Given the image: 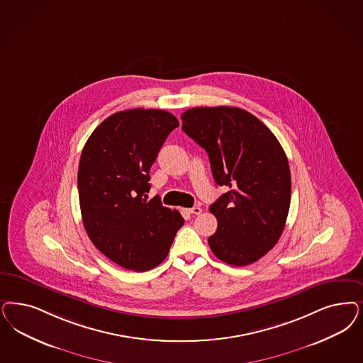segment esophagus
<instances>
[{
	"label": "esophagus",
	"instance_id": "34e87169",
	"mask_svg": "<svg viewBox=\"0 0 363 363\" xmlns=\"http://www.w3.org/2000/svg\"><path fill=\"white\" fill-rule=\"evenodd\" d=\"M186 212L190 213V214H200L202 212V209H201L200 206H193V208L186 209Z\"/></svg>",
	"mask_w": 363,
	"mask_h": 363
}]
</instances>
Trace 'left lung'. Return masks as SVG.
I'll return each instance as SVG.
<instances>
[{
  "label": "left lung",
  "instance_id": "left-lung-1",
  "mask_svg": "<svg viewBox=\"0 0 363 363\" xmlns=\"http://www.w3.org/2000/svg\"><path fill=\"white\" fill-rule=\"evenodd\" d=\"M182 130L203 147L218 186L209 206L217 230L208 238L216 257L230 265L262 259L279 241L291 202L287 155L272 131L238 107H196L181 115Z\"/></svg>",
  "mask_w": 363,
  "mask_h": 363
}]
</instances>
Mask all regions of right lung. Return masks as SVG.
Listing matches in <instances>:
<instances>
[{
    "label": "right lung",
    "instance_id": "obj_1",
    "mask_svg": "<svg viewBox=\"0 0 363 363\" xmlns=\"http://www.w3.org/2000/svg\"><path fill=\"white\" fill-rule=\"evenodd\" d=\"M173 113L134 108L100 123L82 151L77 189L88 238L113 263L143 272L166 259L184 218L147 201L150 167L167 135L178 127Z\"/></svg>",
    "mask_w": 363,
    "mask_h": 363
}]
</instances>
